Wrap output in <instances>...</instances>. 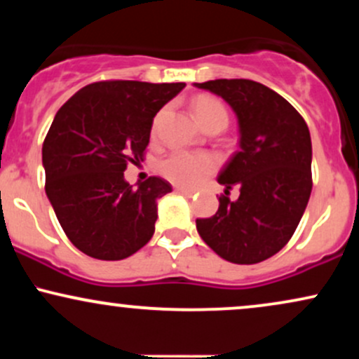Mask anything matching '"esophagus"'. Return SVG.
<instances>
[{
    "instance_id": "34e87169",
    "label": "esophagus",
    "mask_w": 359,
    "mask_h": 359,
    "mask_svg": "<svg viewBox=\"0 0 359 359\" xmlns=\"http://www.w3.org/2000/svg\"><path fill=\"white\" fill-rule=\"evenodd\" d=\"M175 191L184 194V196H187V197H194L197 194L196 191H192V189H185V187H175Z\"/></svg>"
}]
</instances>
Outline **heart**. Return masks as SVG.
<instances>
[{"mask_svg":"<svg viewBox=\"0 0 359 359\" xmlns=\"http://www.w3.org/2000/svg\"><path fill=\"white\" fill-rule=\"evenodd\" d=\"M192 108L203 128L211 123L228 125V111L216 97L197 96L192 102ZM216 158L204 151H174L158 163V172L180 187H197L205 177L216 170Z\"/></svg>","mask_w":359,"mask_h":359,"instance_id":"1","label":"heart"}]
</instances>
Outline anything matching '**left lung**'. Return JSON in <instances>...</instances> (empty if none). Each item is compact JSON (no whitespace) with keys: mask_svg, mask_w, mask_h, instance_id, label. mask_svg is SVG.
Wrapping results in <instances>:
<instances>
[{"mask_svg":"<svg viewBox=\"0 0 359 359\" xmlns=\"http://www.w3.org/2000/svg\"><path fill=\"white\" fill-rule=\"evenodd\" d=\"M231 106L240 150L222 168L219 209L197 219L201 238L221 258L253 265L273 257L297 229L312 191V143L307 123L280 94L250 79L196 82ZM234 184L241 197L229 201Z\"/></svg>","mask_w":359,"mask_h":359,"instance_id":"left-lung-1","label":"left lung"}]
</instances>
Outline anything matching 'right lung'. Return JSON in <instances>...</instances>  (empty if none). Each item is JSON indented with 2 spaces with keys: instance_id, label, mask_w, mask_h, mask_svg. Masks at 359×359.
Segmentation results:
<instances>
[{
  "instance_id": "add662e5",
  "label": "right lung",
  "mask_w": 359,
  "mask_h": 359,
  "mask_svg": "<svg viewBox=\"0 0 359 359\" xmlns=\"http://www.w3.org/2000/svg\"><path fill=\"white\" fill-rule=\"evenodd\" d=\"M184 88L93 82L57 111L42 148L45 192L64 233L88 257L128 258L154 236L156 201L172 185L148 177L133 189L123 172L143 162L155 114Z\"/></svg>"
}]
</instances>
